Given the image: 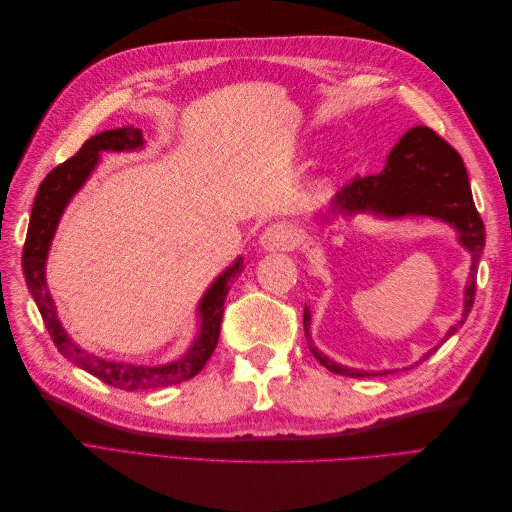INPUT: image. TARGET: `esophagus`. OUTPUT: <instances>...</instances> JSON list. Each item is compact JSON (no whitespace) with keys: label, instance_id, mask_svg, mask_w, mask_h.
<instances>
[{"label":"esophagus","instance_id":"1","mask_svg":"<svg viewBox=\"0 0 512 512\" xmlns=\"http://www.w3.org/2000/svg\"><path fill=\"white\" fill-rule=\"evenodd\" d=\"M301 241V230L292 222H275L260 237V245L265 250H292Z\"/></svg>","mask_w":512,"mask_h":512}]
</instances>
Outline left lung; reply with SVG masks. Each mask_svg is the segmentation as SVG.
I'll list each match as a JSON object with an SVG mask.
<instances>
[{"instance_id": "obj_1", "label": "left lung", "mask_w": 512, "mask_h": 512, "mask_svg": "<svg viewBox=\"0 0 512 512\" xmlns=\"http://www.w3.org/2000/svg\"><path fill=\"white\" fill-rule=\"evenodd\" d=\"M331 211L344 215L374 213L382 215V218L425 215V218H436L451 224L459 232V243L472 256V269L466 292H463V314L448 329L442 342L457 333L474 305L476 267L485 247V224L474 207L466 166H463L459 153L440 134L427 126H416L408 130L393 147L380 173L369 177H354L337 192L331 203ZM309 320H312V316H309V309L305 307L303 324L307 344L320 365L335 371V374L350 378L391 374V371H378L376 374V371L350 369L331 361L327 354H322L314 346L312 335H309ZM440 346L442 344H438V348ZM438 348H431L418 363L427 361Z\"/></svg>"}]
</instances>
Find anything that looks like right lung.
<instances>
[{
	"instance_id": "right-lung-1",
	"label": "right lung",
	"mask_w": 512,
	"mask_h": 512,
	"mask_svg": "<svg viewBox=\"0 0 512 512\" xmlns=\"http://www.w3.org/2000/svg\"><path fill=\"white\" fill-rule=\"evenodd\" d=\"M143 147V132L134 126H123L117 130H106L96 136H91L85 145L74 153L70 160L55 166L49 175L40 183L32 218H29L27 237L23 245V273L29 292L40 309L42 320L46 324L53 344L57 350L66 356L68 361L76 363L87 374L96 376L98 380L115 386L121 391H151V389H164V386H173L194 378L205 363L211 359V354L218 346L220 339V324L224 314V301L230 288V282L241 273V258L232 267H228L218 280L211 284L205 292L203 301L198 305V322L200 329L194 339L190 350L185 352L181 359L166 363V365H134V363H115L100 359L85 352L76 346L70 335L61 327L57 320L55 303L51 299V292L46 288V256H49V247L55 235V228L59 224L61 213H64L70 198L81 190V185L91 175L100 160V151H130Z\"/></svg>"
}]
</instances>
